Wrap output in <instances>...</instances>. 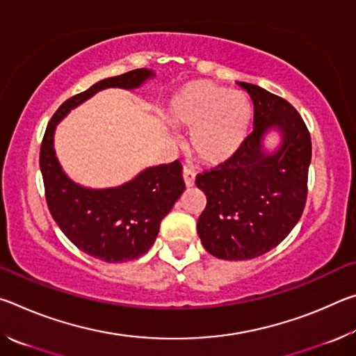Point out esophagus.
I'll list each match as a JSON object with an SVG mask.
<instances>
[{
    "mask_svg": "<svg viewBox=\"0 0 356 356\" xmlns=\"http://www.w3.org/2000/svg\"><path fill=\"white\" fill-rule=\"evenodd\" d=\"M195 177H196V172L191 170V168L185 166L184 168V182L186 188H190V186L195 185Z\"/></svg>",
    "mask_w": 356,
    "mask_h": 356,
    "instance_id": "obj_1",
    "label": "esophagus"
}]
</instances>
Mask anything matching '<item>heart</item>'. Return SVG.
<instances>
[{
    "mask_svg": "<svg viewBox=\"0 0 356 356\" xmlns=\"http://www.w3.org/2000/svg\"><path fill=\"white\" fill-rule=\"evenodd\" d=\"M166 119L174 127L193 130V155L202 163L218 166L242 147L252 120V104L242 91L196 80L172 94Z\"/></svg>",
    "mask_w": 356,
    "mask_h": 356,
    "instance_id": "1",
    "label": "heart"
}]
</instances>
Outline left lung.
<instances>
[{
	"mask_svg": "<svg viewBox=\"0 0 356 356\" xmlns=\"http://www.w3.org/2000/svg\"><path fill=\"white\" fill-rule=\"evenodd\" d=\"M238 84L254 104V130L231 160L196 177L207 197L197 234L225 261L262 256L289 236L303 213L311 163V136L297 110L261 86ZM270 133L282 138L273 151L264 147Z\"/></svg>",
	"mask_w": 356,
	"mask_h": 356,
	"instance_id": "obj_1",
	"label": "left lung"
}]
</instances>
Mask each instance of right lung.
<instances>
[{
    "mask_svg": "<svg viewBox=\"0 0 356 356\" xmlns=\"http://www.w3.org/2000/svg\"><path fill=\"white\" fill-rule=\"evenodd\" d=\"M154 76L152 70L136 69L92 84L58 108L42 140L39 163L51 216L78 250L110 264L134 261L154 245L161 220L185 190L182 165L176 160L150 166L119 186L88 188L64 172L55 152V130L74 108L104 89L131 91Z\"/></svg>",
    "mask_w": 356,
    "mask_h": 356,
    "instance_id": "1",
    "label": "right lung"
}]
</instances>
